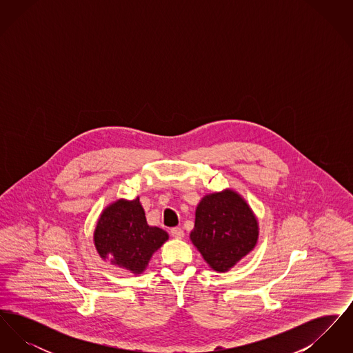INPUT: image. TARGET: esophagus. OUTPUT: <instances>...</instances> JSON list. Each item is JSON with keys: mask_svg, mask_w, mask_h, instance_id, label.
Returning a JSON list of instances; mask_svg holds the SVG:
<instances>
[{"mask_svg": "<svg viewBox=\"0 0 353 353\" xmlns=\"http://www.w3.org/2000/svg\"><path fill=\"white\" fill-rule=\"evenodd\" d=\"M170 235L173 238H177V239H181L184 236V230L181 228H172L170 229Z\"/></svg>", "mask_w": 353, "mask_h": 353, "instance_id": "1", "label": "esophagus"}]
</instances>
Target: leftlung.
I'll use <instances>...</instances> for the list:
<instances>
[{"instance_id": "1", "label": "left lung", "mask_w": 353, "mask_h": 353, "mask_svg": "<svg viewBox=\"0 0 353 353\" xmlns=\"http://www.w3.org/2000/svg\"><path fill=\"white\" fill-rule=\"evenodd\" d=\"M190 239L212 269L225 272L254 249L258 222L246 201L228 189L202 199Z\"/></svg>"}]
</instances>
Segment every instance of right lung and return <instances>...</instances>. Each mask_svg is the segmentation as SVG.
I'll return each instance as SVG.
<instances>
[{
  "label": "right lung",
  "mask_w": 353,
  "mask_h": 353,
  "mask_svg": "<svg viewBox=\"0 0 353 353\" xmlns=\"http://www.w3.org/2000/svg\"><path fill=\"white\" fill-rule=\"evenodd\" d=\"M168 239L167 232L150 226L139 199L111 203L101 214L94 232L95 248L112 265L141 274L152 254Z\"/></svg>",
  "instance_id": "right-lung-1"
}]
</instances>
